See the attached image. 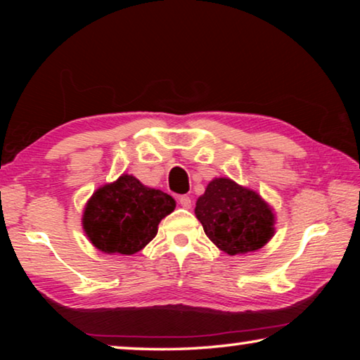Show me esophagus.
Instances as JSON below:
<instances>
[{
	"instance_id": "esophagus-1",
	"label": "esophagus",
	"mask_w": 360,
	"mask_h": 360,
	"mask_svg": "<svg viewBox=\"0 0 360 360\" xmlns=\"http://www.w3.org/2000/svg\"><path fill=\"white\" fill-rule=\"evenodd\" d=\"M178 202H179V205L182 206V208H187L188 210L192 206V200H191V197H188V195H179Z\"/></svg>"
}]
</instances>
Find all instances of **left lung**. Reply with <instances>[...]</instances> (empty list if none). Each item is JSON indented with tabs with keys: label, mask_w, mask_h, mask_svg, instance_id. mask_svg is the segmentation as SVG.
<instances>
[{
	"label": "left lung",
	"mask_w": 360,
	"mask_h": 360,
	"mask_svg": "<svg viewBox=\"0 0 360 360\" xmlns=\"http://www.w3.org/2000/svg\"><path fill=\"white\" fill-rule=\"evenodd\" d=\"M195 214L206 236L229 255L257 251L275 233V216L260 195L227 178L210 182Z\"/></svg>",
	"instance_id": "1"
}]
</instances>
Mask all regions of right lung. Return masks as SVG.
I'll return each mask as SVG.
<instances>
[{
  "label": "right lung",
  "mask_w": 360,
  "mask_h": 360,
  "mask_svg": "<svg viewBox=\"0 0 360 360\" xmlns=\"http://www.w3.org/2000/svg\"><path fill=\"white\" fill-rule=\"evenodd\" d=\"M176 202L162 191L143 186L130 174L98 188L85 206L82 224L89 240L103 252L131 255L157 235L160 221Z\"/></svg>",
  "instance_id": "1"
}]
</instances>
